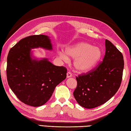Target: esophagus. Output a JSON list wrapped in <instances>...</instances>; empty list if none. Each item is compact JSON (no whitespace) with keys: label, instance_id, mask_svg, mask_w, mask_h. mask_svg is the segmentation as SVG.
<instances>
[{"label":"esophagus","instance_id":"34e87169","mask_svg":"<svg viewBox=\"0 0 131 131\" xmlns=\"http://www.w3.org/2000/svg\"><path fill=\"white\" fill-rule=\"evenodd\" d=\"M66 76H67V78H69V77H71L72 76V74L71 73V72H68L67 74H66Z\"/></svg>","mask_w":131,"mask_h":131}]
</instances>
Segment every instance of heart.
I'll return each instance as SVG.
<instances>
[{
  "label": "heart",
  "mask_w": 131,
  "mask_h": 131,
  "mask_svg": "<svg viewBox=\"0 0 131 131\" xmlns=\"http://www.w3.org/2000/svg\"><path fill=\"white\" fill-rule=\"evenodd\" d=\"M65 52L59 51L58 54L59 58L64 61L69 60L68 57L74 59V68L80 72H86L91 70L102 57L100 48L86 42H81L73 47L66 48Z\"/></svg>",
  "instance_id": "obj_1"
}]
</instances>
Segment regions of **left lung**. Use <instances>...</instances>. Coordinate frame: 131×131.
Returning <instances> with one entry per match:
<instances>
[{"mask_svg":"<svg viewBox=\"0 0 131 131\" xmlns=\"http://www.w3.org/2000/svg\"><path fill=\"white\" fill-rule=\"evenodd\" d=\"M106 51L98 67L76 77L73 95L80 105L92 108L103 105L114 96L120 87L124 62L122 53L108 40Z\"/></svg>","mask_w":131,"mask_h":131,"instance_id":"left-lung-1","label":"left lung"}]
</instances>
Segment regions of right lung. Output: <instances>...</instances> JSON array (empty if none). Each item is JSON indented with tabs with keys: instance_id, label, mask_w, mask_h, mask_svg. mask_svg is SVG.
I'll return each mask as SVG.
<instances>
[{
	"instance_id": "obj_1",
	"label": "right lung",
	"mask_w": 131,
	"mask_h": 131,
	"mask_svg": "<svg viewBox=\"0 0 131 131\" xmlns=\"http://www.w3.org/2000/svg\"><path fill=\"white\" fill-rule=\"evenodd\" d=\"M39 47L52 50L50 37L43 35L25 37L10 50L7 61V79L11 90L22 102L34 107L49 100L67 73L65 67L54 65L47 58L33 57L31 49Z\"/></svg>"
}]
</instances>
